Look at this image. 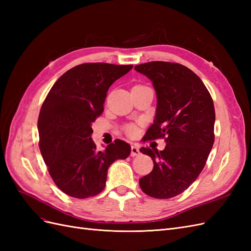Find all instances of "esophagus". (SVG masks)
<instances>
[{"label":"esophagus","mask_w":251,"mask_h":251,"mask_svg":"<svg viewBox=\"0 0 251 251\" xmlns=\"http://www.w3.org/2000/svg\"><path fill=\"white\" fill-rule=\"evenodd\" d=\"M140 154V151H139V147L137 144H133L131 147V156L132 157H136Z\"/></svg>","instance_id":"1"}]
</instances>
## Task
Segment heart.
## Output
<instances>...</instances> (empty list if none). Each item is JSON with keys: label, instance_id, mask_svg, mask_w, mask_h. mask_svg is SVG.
<instances>
[{"label": "heart", "instance_id": "heart-1", "mask_svg": "<svg viewBox=\"0 0 251 251\" xmlns=\"http://www.w3.org/2000/svg\"><path fill=\"white\" fill-rule=\"evenodd\" d=\"M141 85H136L134 87H140ZM124 130L128 136H134L136 133H137V126L134 124H127L124 126Z\"/></svg>", "mask_w": 251, "mask_h": 251}]
</instances>
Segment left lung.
Instances as JSON below:
<instances>
[{
    "label": "left lung",
    "mask_w": 251,
    "mask_h": 251,
    "mask_svg": "<svg viewBox=\"0 0 251 251\" xmlns=\"http://www.w3.org/2000/svg\"><path fill=\"white\" fill-rule=\"evenodd\" d=\"M156 90L154 124L144 141L164 138L163 151L141 148L154 168L140 178L144 194L170 199L183 193L198 178L215 141L214 101L200 77L177 63L150 62L135 66Z\"/></svg>",
    "instance_id": "1"
}]
</instances>
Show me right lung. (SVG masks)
I'll return each instance as SVG.
<instances>
[{
  "mask_svg": "<svg viewBox=\"0 0 251 251\" xmlns=\"http://www.w3.org/2000/svg\"><path fill=\"white\" fill-rule=\"evenodd\" d=\"M132 65L87 63L60 76L42 104L37 127L40 150L55 185L66 195L86 199L102 192L109 166L131 153L120 139L98 151L92 123L103 112L112 83Z\"/></svg>",
  "mask_w": 251,
  "mask_h": 251,
  "instance_id": "right-lung-1",
  "label": "right lung"
}]
</instances>
